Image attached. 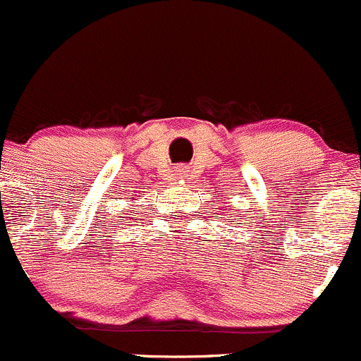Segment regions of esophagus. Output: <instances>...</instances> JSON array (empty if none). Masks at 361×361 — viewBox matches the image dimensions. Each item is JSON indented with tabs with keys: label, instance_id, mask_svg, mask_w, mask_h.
<instances>
[{
	"label": "esophagus",
	"instance_id": "obj_1",
	"mask_svg": "<svg viewBox=\"0 0 361 361\" xmlns=\"http://www.w3.org/2000/svg\"><path fill=\"white\" fill-rule=\"evenodd\" d=\"M188 170H185V166H176V170H173V173H172V177H173V180H182V179H185V176H188Z\"/></svg>",
	"mask_w": 361,
	"mask_h": 361
}]
</instances>
